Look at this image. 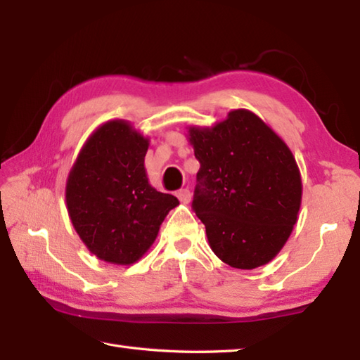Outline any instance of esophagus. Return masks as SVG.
I'll return each mask as SVG.
<instances>
[{"label":"esophagus","mask_w":360,"mask_h":360,"mask_svg":"<svg viewBox=\"0 0 360 360\" xmlns=\"http://www.w3.org/2000/svg\"><path fill=\"white\" fill-rule=\"evenodd\" d=\"M176 196H178L179 201L184 202V204L190 202V200H192V193H190V190H187V188L178 190V192H176Z\"/></svg>","instance_id":"34e87169"}]
</instances>
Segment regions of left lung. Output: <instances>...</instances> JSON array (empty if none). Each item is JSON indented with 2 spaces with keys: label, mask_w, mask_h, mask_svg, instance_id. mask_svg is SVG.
Returning <instances> with one entry per match:
<instances>
[{
  "label": "left lung",
  "mask_w": 360,
  "mask_h": 360,
  "mask_svg": "<svg viewBox=\"0 0 360 360\" xmlns=\"http://www.w3.org/2000/svg\"><path fill=\"white\" fill-rule=\"evenodd\" d=\"M200 160L193 210L210 249L236 269L278 255L297 223L302 176L286 142L249 110H232L212 127L190 125Z\"/></svg>",
  "instance_id": "obj_1"
}]
</instances>
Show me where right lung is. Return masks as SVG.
<instances>
[{"instance_id":"obj_1","label":"right lung","mask_w":360,"mask_h":360,"mask_svg":"<svg viewBox=\"0 0 360 360\" xmlns=\"http://www.w3.org/2000/svg\"><path fill=\"white\" fill-rule=\"evenodd\" d=\"M150 139L131 122L112 119L83 143L66 179L68 215L102 262L128 266L147 254L178 198L158 192L145 170Z\"/></svg>"}]
</instances>
